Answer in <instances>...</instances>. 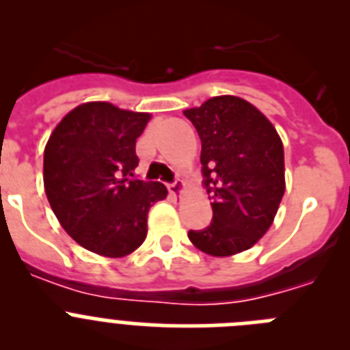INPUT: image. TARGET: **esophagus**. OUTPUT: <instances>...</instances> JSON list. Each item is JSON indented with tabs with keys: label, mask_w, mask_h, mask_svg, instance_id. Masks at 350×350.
<instances>
[{
	"label": "esophagus",
	"mask_w": 350,
	"mask_h": 350,
	"mask_svg": "<svg viewBox=\"0 0 350 350\" xmlns=\"http://www.w3.org/2000/svg\"><path fill=\"white\" fill-rule=\"evenodd\" d=\"M184 189H185V184L180 180V178H177L173 184L168 185V191L173 198H180L182 193H184Z\"/></svg>",
	"instance_id": "obj_1"
}]
</instances>
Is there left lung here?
<instances>
[{
    "label": "left lung",
    "mask_w": 350,
    "mask_h": 350,
    "mask_svg": "<svg viewBox=\"0 0 350 350\" xmlns=\"http://www.w3.org/2000/svg\"><path fill=\"white\" fill-rule=\"evenodd\" d=\"M184 116L202 140L200 161L213 210L210 226L187 237L213 258L240 254L270 230L282 202V140L267 116L238 96H213Z\"/></svg>",
    "instance_id": "left-lung-1"
}]
</instances>
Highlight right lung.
Segmentation results:
<instances>
[{
  "label": "right lung",
  "instance_id": "1",
  "mask_svg": "<svg viewBox=\"0 0 350 350\" xmlns=\"http://www.w3.org/2000/svg\"><path fill=\"white\" fill-rule=\"evenodd\" d=\"M150 113L108 101L75 107L51 133L43 152V185L55 217L83 249L124 258L147 238L150 206L165 200L161 182L131 180L137 138Z\"/></svg>",
  "mask_w": 350,
  "mask_h": 350
}]
</instances>
